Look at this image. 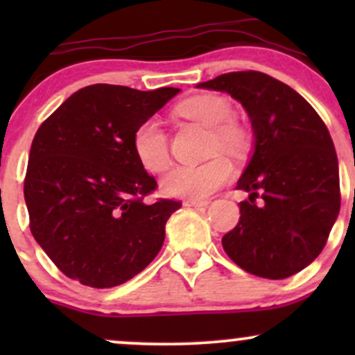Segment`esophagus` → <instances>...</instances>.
Listing matches in <instances>:
<instances>
[{
	"mask_svg": "<svg viewBox=\"0 0 355 355\" xmlns=\"http://www.w3.org/2000/svg\"><path fill=\"white\" fill-rule=\"evenodd\" d=\"M187 207H207L209 205V200H185L183 202Z\"/></svg>",
	"mask_w": 355,
	"mask_h": 355,
	"instance_id": "34e87169",
	"label": "esophagus"
}]
</instances>
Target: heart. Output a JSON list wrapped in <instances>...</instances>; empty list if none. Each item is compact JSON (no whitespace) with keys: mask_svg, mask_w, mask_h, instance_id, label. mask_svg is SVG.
<instances>
[{"mask_svg":"<svg viewBox=\"0 0 355 355\" xmlns=\"http://www.w3.org/2000/svg\"><path fill=\"white\" fill-rule=\"evenodd\" d=\"M178 112L190 120L210 128L211 153L225 152L240 157L250 145V133L239 121L232 120V103L222 95H197L182 101ZM132 148L138 164L146 172L160 173L170 164L168 140L160 121L155 118L138 123L132 135ZM232 177V164L222 153L195 165H178L162 178V190L170 197L203 200L215 193Z\"/></svg>","mask_w":355,"mask_h":355,"instance_id":"heart-1","label":"heart"}]
</instances>
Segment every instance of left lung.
I'll return each mask as SVG.
<instances>
[{
  "instance_id": "obj_1",
  "label": "left lung",
  "mask_w": 355,
  "mask_h": 355,
  "mask_svg": "<svg viewBox=\"0 0 355 355\" xmlns=\"http://www.w3.org/2000/svg\"><path fill=\"white\" fill-rule=\"evenodd\" d=\"M197 88L229 93L254 130V153L237 183L248 200L239 203V223L223 235V250L257 277L297 274L319 257L340 210L327 126L294 88L266 73H225Z\"/></svg>"
}]
</instances>
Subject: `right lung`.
<instances>
[{"label": "right lung", "mask_w": 355, "mask_h": 355, "mask_svg": "<svg viewBox=\"0 0 355 355\" xmlns=\"http://www.w3.org/2000/svg\"><path fill=\"white\" fill-rule=\"evenodd\" d=\"M178 88L78 89L43 121L24 178L30 229L64 275L95 288L133 279L157 257L180 202L145 203L157 189L138 164L133 130Z\"/></svg>", "instance_id": "1"}]
</instances>
